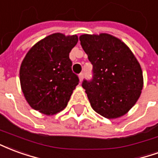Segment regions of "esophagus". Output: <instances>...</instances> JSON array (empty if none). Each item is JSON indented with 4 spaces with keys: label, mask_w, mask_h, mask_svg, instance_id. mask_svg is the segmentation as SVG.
Segmentation results:
<instances>
[{
    "label": "esophagus",
    "mask_w": 158,
    "mask_h": 158,
    "mask_svg": "<svg viewBox=\"0 0 158 158\" xmlns=\"http://www.w3.org/2000/svg\"><path fill=\"white\" fill-rule=\"evenodd\" d=\"M79 81H80V82H82L83 79H84V73H80V74H79Z\"/></svg>",
    "instance_id": "obj_1"
}]
</instances>
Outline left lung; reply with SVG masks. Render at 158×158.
<instances>
[{
	"mask_svg": "<svg viewBox=\"0 0 158 158\" xmlns=\"http://www.w3.org/2000/svg\"><path fill=\"white\" fill-rule=\"evenodd\" d=\"M83 50L93 65V79L84 80L90 106L104 118H118L135 106L143 89V73L135 56L115 36H79Z\"/></svg>",
	"mask_w": 158,
	"mask_h": 158,
	"instance_id": "1",
	"label": "left lung"
}]
</instances>
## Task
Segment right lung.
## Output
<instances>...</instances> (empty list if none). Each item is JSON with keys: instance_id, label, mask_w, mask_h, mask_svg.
Masks as SVG:
<instances>
[{"instance_id": "1", "label": "right lung", "mask_w": 158, "mask_h": 158, "mask_svg": "<svg viewBox=\"0 0 158 158\" xmlns=\"http://www.w3.org/2000/svg\"><path fill=\"white\" fill-rule=\"evenodd\" d=\"M79 38L55 33L33 45L23 60L19 79L33 109L47 116L65 108L79 78L72 71L69 53Z\"/></svg>"}]
</instances>
